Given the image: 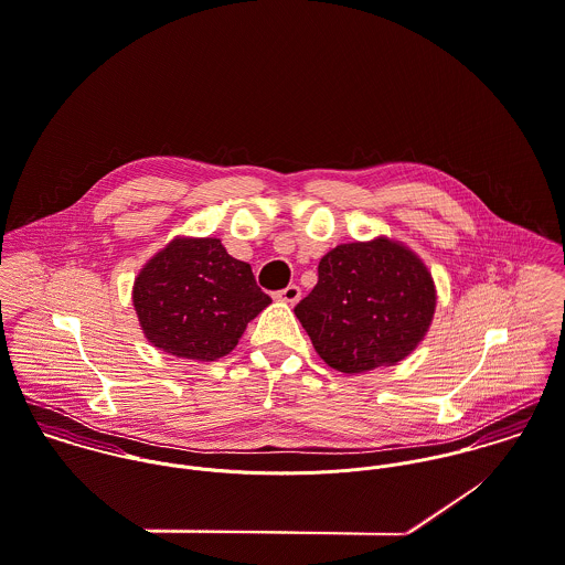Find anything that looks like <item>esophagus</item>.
I'll list each match as a JSON object with an SVG mask.
<instances>
[{"label": "esophagus", "mask_w": 565, "mask_h": 565, "mask_svg": "<svg viewBox=\"0 0 565 565\" xmlns=\"http://www.w3.org/2000/svg\"><path fill=\"white\" fill-rule=\"evenodd\" d=\"M277 299H279V301H284V303L295 306V303L301 299V288L292 284V286H288V288L279 290V292H277Z\"/></svg>", "instance_id": "obj_1"}]
</instances>
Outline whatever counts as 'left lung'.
<instances>
[{
	"instance_id": "obj_1",
	"label": "left lung",
	"mask_w": 565,
	"mask_h": 565,
	"mask_svg": "<svg viewBox=\"0 0 565 565\" xmlns=\"http://www.w3.org/2000/svg\"><path fill=\"white\" fill-rule=\"evenodd\" d=\"M438 303L431 270L407 245L376 236L322 255L318 284L295 308L324 364L362 375L405 360Z\"/></svg>"
}]
</instances>
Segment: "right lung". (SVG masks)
I'll return each instance as SVG.
<instances>
[{"mask_svg": "<svg viewBox=\"0 0 565 565\" xmlns=\"http://www.w3.org/2000/svg\"><path fill=\"white\" fill-rule=\"evenodd\" d=\"M131 301L145 338L160 351L214 362L238 344L270 297L252 266L218 238L175 236L136 275Z\"/></svg>", "mask_w": 565, "mask_h": 565, "instance_id": "obj_1", "label": "right lung"}]
</instances>
